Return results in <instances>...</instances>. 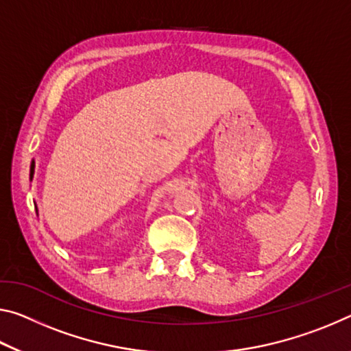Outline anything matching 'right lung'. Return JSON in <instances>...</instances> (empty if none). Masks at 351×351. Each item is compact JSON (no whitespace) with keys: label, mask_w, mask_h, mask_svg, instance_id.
Instances as JSON below:
<instances>
[{"label":"right lung","mask_w":351,"mask_h":351,"mask_svg":"<svg viewBox=\"0 0 351 351\" xmlns=\"http://www.w3.org/2000/svg\"><path fill=\"white\" fill-rule=\"evenodd\" d=\"M34 167H36V164H34V160H32V162H31V173H29L31 180H32V176H34Z\"/></svg>","instance_id":"1"}]
</instances>
